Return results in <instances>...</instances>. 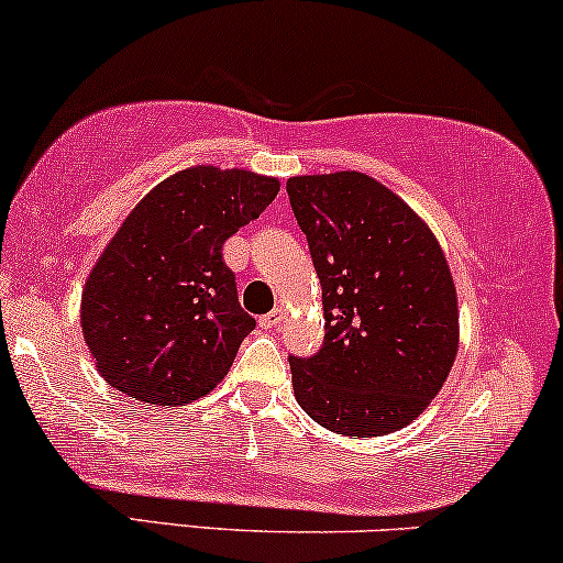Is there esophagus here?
Wrapping results in <instances>:
<instances>
[{"label":"esophagus","instance_id":"obj_1","mask_svg":"<svg viewBox=\"0 0 563 563\" xmlns=\"http://www.w3.org/2000/svg\"><path fill=\"white\" fill-rule=\"evenodd\" d=\"M280 322H283V309H273V311H267L265 317H260L262 330H275Z\"/></svg>","mask_w":563,"mask_h":563}]
</instances>
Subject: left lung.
<instances>
[{
  "instance_id": "obj_1",
  "label": "left lung",
  "mask_w": 563,
  "mask_h": 563,
  "mask_svg": "<svg viewBox=\"0 0 563 563\" xmlns=\"http://www.w3.org/2000/svg\"><path fill=\"white\" fill-rule=\"evenodd\" d=\"M290 208L322 283L324 340L290 358L296 400L324 429L382 437L426 410L457 355V294L429 225L358 170L294 176Z\"/></svg>"
}]
</instances>
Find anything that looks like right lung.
I'll list each match as a JSON object with an SVG mask.
<instances>
[{
	"instance_id": "1",
	"label": "right lung",
	"mask_w": 563,
	"mask_h": 563,
	"mask_svg": "<svg viewBox=\"0 0 563 563\" xmlns=\"http://www.w3.org/2000/svg\"><path fill=\"white\" fill-rule=\"evenodd\" d=\"M280 184L252 170H179L140 199L82 290V334L119 393L184 405L229 374L254 319L223 244L260 218Z\"/></svg>"
}]
</instances>
